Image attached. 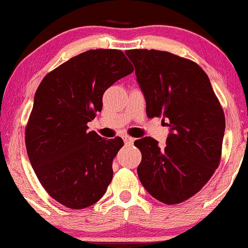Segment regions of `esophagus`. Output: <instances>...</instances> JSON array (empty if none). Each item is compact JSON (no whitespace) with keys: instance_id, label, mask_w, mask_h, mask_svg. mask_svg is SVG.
Listing matches in <instances>:
<instances>
[{"instance_id":"34e87169","label":"esophagus","mask_w":248,"mask_h":248,"mask_svg":"<svg viewBox=\"0 0 248 248\" xmlns=\"http://www.w3.org/2000/svg\"><path fill=\"white\" fill-rule=\"evenodd\" d=\"M122 139H124V144L126 145H132L133 143H134V139L133 137H130V136H124L122 137Z\"/></svg>"}]
</instances>
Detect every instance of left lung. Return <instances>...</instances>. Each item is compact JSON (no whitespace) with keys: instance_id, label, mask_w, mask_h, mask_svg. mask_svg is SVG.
<instances>
[{"instance_id":"obj_1","label":"left lung","mask_w":248,"mask_h":248,"mask_svg":"<svg viewBox=\"0 0 248 248\" xmlns=\"http://www.w3.org/2000/svg\"><path fill=\"white\" fill-rule=\"evenodd\" d=\"M149 118L169 120L166 145L143 137L137 168L147 192L166 204L195 195L213 177L222 155L225 116L204 70L188 59L156 49H129Z\"/></svg>"}]
</instances>
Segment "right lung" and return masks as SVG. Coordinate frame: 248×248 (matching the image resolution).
Listing matches in <instances>:
<instances>
[{
	"instance_id": "obj_1",
	"label": "right lung",
	"mask_w": 248,
	"mask_h": 248,
	"mask_svg": "<svg viewBox=\"0 0 248 248\" xmlns=\"http://www.w3.org/2000/svg\"><path fill=\"white\" fill-rule=\"evenodd\" d=\"M133 70L121 50L91 49L59 65L38 86L26 151L44 188L65 207H90L111 184L124 141L88 132V122L103 108L104 92Z\"/></svg>"
}]
</instances>
